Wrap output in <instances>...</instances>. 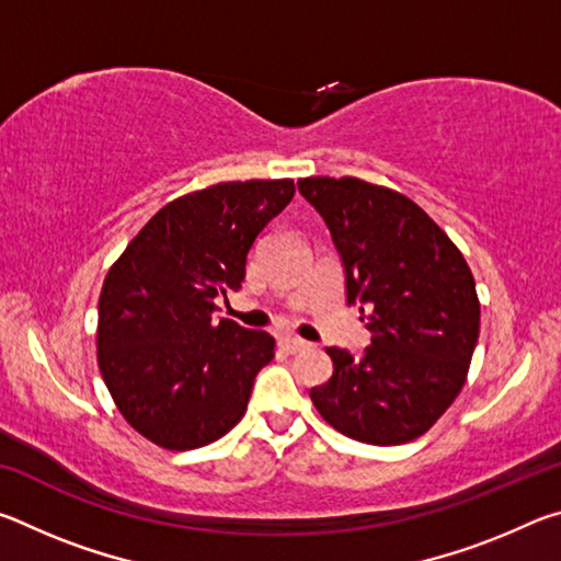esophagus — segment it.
Instances as JSON below:
<instances>
[{"label":"esophagus","instance_id":"1","mask_svg":"<svg viewBox=\"0 0 561 561\" xmlns=\"http://www.w3.org/2000/svg\"><path fill=\"white\" fill-rule=\"evenodd\" d=\"M282 348L287 351V354H299V351H307L309 348V341H304L299 336H284L282 339Z\"/></svg>","mask_w":561,"mask_h":561}]
</instances>
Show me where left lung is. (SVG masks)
<instances>
[{
  "instance_id": "1",
  "label": "left lung",
  "mask_w": 561,
  "mask_h": 561,
  "mask_svg": "<svg viewBox=\"0 0 561 561\" xmlns=\"http://www.w3.org/2000/svg\"><path fill=\"white\" fill-rule=\"evenodd\" d=\"M299 193L327 222L346 279V301L366 311L371 346L354 358L331 346L334 374L309 391L348 438L401 445L458 398L480 334L468 262L405 195L358 178H304Z\"/></svg>"
}]
</instances>
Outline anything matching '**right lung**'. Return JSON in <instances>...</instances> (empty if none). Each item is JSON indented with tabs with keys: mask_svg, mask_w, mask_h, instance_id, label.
<instances>
[{
	"mask_svg": "<svg viewBox=\"0 0 561 561\" xmlns=\"http://www.w3.org/2000/svg\"><path fill=\"white\" fill-rule=\"evenodd\" d=\"M294 197V180L217 183L168 203L113 264L99 299V366L123 417L168 450L234 428L274 339L215 319L242 287L254 240Z\"/></svg>",
	"mask_w": 561,
	"mask_h": 561,
	"instance_id": "add662e5",
	"label": "right lung"
}]
</instances>
